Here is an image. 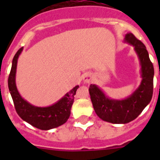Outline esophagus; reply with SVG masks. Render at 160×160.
Listing matches in <instances>:
<instances>
[{
	"label": "esophagus",
	"instance_id": "1",
	"mask_svg": "<svg viewBox=\"0 0 160 160\" xmlns=\"http://www.w3.org/2000/svg\"><path fill=\"white\" fill-rule=\"evenodd\" d=\"M93 80H94V76H93L92 74L90 72L85 73V75H84V76H83V80H84V82H85V84H89V83L91 82Z\"/></svg>",
	"mask_w": 160,
	"mask_h": 160
}]
</instances>
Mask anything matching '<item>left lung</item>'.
Instances as JSON below:
<instances>
[{
	"instance_id": "obj_1",
	"label": "left lung",
	"mask_w": 160,
	"mask_h": 160,
	"mask_svg": "<svg viewBox=\"0 0 160 160\" xmlns=\"http://www.w3.org/2000/svg\"><path fill=\"white\" fill-rule=\"evenodd\" d=\"M124 42L134 47L141 66V83L132 95L124 100H113L96 85H90L89 92L95 113L104 121L127 124L139 116L149 105L153 95L154 70L146 47L132 33H127Z\"/></svg>"
}]
</instances>
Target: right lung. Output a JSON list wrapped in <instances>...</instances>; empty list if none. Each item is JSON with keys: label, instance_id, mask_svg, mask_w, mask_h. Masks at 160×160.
<instances>
[{"label": "right lung", "instance_id": "1", "mask_svg": "<svg viewBox=\"0 0 160 160\" xmlns=\"http://www.w3.org/2000/svg\"><path fill=\"white\" fill-rule=\"evenodd\" d=\"M22 51L23 47L20 49L14 56L8 78L9 90L17 114L28 124L42 130H48L62 125L70 117V109L79 85L73 88L60 100L51 106L38 107L30 104L21 97L16 85L17 60Z\"/></svg>", "mask_w": 160, "mask_h": 160}]
</instances>
